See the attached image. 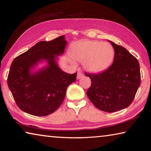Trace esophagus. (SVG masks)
<instances>
[{
  "label": "esophagus",
  "mask_w": 151,
  "mask_h": 151,
  "mask_svg": "<svg viewBox=\"0 0 151 151\" xmlns=\"http://www.w3.org/2000/svg\"><path fill=\"white\" fill-rule=\"evenodd\" d=\"M83 73H82L81 72H78L77 76H76V78H77V79H80V78H81L82 77H83Z\"/></svg>",
  "instance_id": "obj_1"
}]
</instances>
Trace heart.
Segmentation results:
<instances>
[{"mask_svg": "<svg viewBox=\"0 0 151 151\" xmlns=\"http://www.w3.org/2000/svg\"><path fill=\"white\" fill-rule=\"evenodd\" d=\"M70 56L76 62L83 63L84 67L89 72L100 73L111 65L114 50L108 42L85 40L73 45Z\"/></svg>", "mask_w": 151, "mask_h": 151, "instance_id": "b5f03b06", "label": "heart"}]
</instances>
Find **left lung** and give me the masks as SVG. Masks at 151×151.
Returning a JSON list of instances; mask_svg holds the SVG:
<instances>
[{"label":"left lung","instance_id":"obj_1","mask_svg":"<svg viewBox=\"0 0 151 151\" xmlns=\"http://www.w3.org/2000/svg\"><path fill=\"white\" fill-rule=\"evenodd\" d=\"M111 43L114 49L112 65L99 74L85 73L91 85L86 94L94 106L101 111L113 112L132 103L140 84L139 61L126 48Z\"/></svg>","mask_w":151,"mask_h":151}]
</instances>
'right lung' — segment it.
<instances>
[{
  "mask_svg": "<svg viewBox=\"0 0 151 151\" xmlns=\"http://www.w3.org/2000/svg\"><path fill=\"white\" fill-rule=\"evenodd\" d=\"M66 45L65 36L40 41L12 61L7 83L17 105L22 111L34 116H47L62 104L66 88L77 75L64 72L56 63ZM43 60L47 61L48 66L32 73V68Z\"/></svg>",
  "mask_w": 151,
  "mask_h": 151,
  "instance_id": "obj_1",
  "label": "right lung"
}]
</instances>
